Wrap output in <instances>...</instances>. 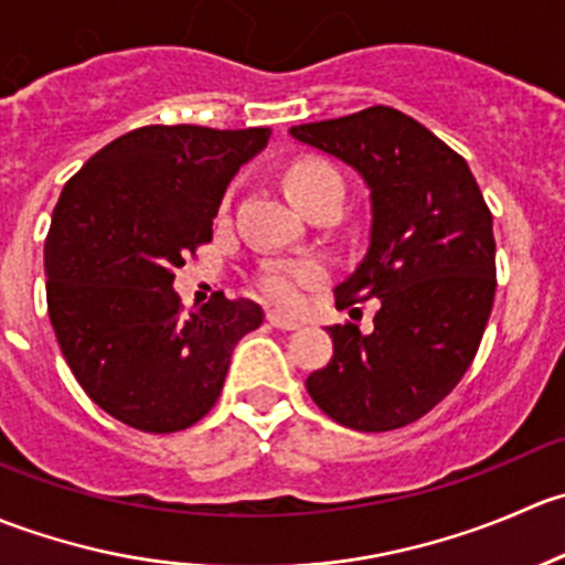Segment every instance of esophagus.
Returning <instances> with one entry per match:
<instances>
[{
	"mask_svg": "<svg viewBox=\"0 0 565 565\" xmlns=\"http://www.w3.org/2000/svg\"><path fill=\"white\" fill-rule=\"evenodd\" d=\"M267 324H270V328H276V330H300V328H303L298 319L281 315V311H270V315H267Z\"/></svg>",
	"mask_w": 565,
	"mask_h": 565,
	"instance_id": "34e87169",
	"label": "esophagus"
}]
</instances>
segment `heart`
<instances>
[{
    "mask_svg": "<svg viewBox=\"0 0 565 565\" xmlns=\"http://www.w3.org/2000/svg\"><path fill=\"white\" fill-rule=\"evenodd\" d=\"M287 191L298 207L309 213L311 207L322 202H344V177L335 167L319 158H306L289 167ZM232 204V191L221 199V213H226ZM324 281V267L317 259H276L267 262L256 276V287L273 303L300 309L306 303V295Z\"/></svg>",
    "mask_w": 565,
    "mask_h": 565,
    "instance_id": "b5f03b06",
    "label": "heart"
}]
</instances>
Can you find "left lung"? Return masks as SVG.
Wrapping results in <instances>:
<instances>
[{"instance_id":"1","label":"left lung","mask_w":565,"mask_h":565,"mask_svg":"<svg viewBox=\"0 0 565 565\" xmlns=\"http://www.w3.org/2000/svg\"><path fill=\"white\" fill-rule=\"evenodd\" d=\"M289 134L366 180L372 243L335 287V309L380 300L372 333L328 328L333 358L306 388L347 429H402L457 388L476 358L498 287L492 213L465 158L398 108L369 106Z\"/></svg>"}]
</instances>
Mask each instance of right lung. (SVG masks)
<instances>
[{
	"instance_id": "obj_1",
	"label": "right lung",
	"mask_w": 565,
	"mask_h": 565,
	"mask_svg": "<svg viewBox=\"0 0 565 565\" xmlns=\"http://www.w3.org/2000/svg\"><path fill=\"white\" fill-rule=\"evenodd\" d=\"M267 139L270 128L145 125L62 188L45 237L51 328L84 393L125 426L169 435L202 420L235 344L262 324L254 300L224 292L182 315L172 281Z\"/></svg>"
}]
</instances>
